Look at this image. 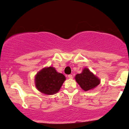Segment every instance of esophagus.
Returning a JSON list of instances; mask_svg holds the SVG:
<instances>
[{"mask_svg": "<svg viewBox=\"0 0 129 129\" xmlns=\"http://www.w3.org/2000/svg\"><path fill=\"white\" fill-rule=\"evenodd\" d=\"M68 78H70V79H72V78H73V76H72V75H68Z\"/></svg>", "mask_w": 129, "mask_h": 129, "instance_id": "esophagus-1", "label": "esophagus"}]
</instances>
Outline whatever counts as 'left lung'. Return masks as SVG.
Instances as JSON below:
<instances>
[{
  "instance_id": "left-lung-1",
  "label": "left lung",
  "mask_w": 129,
  "mask_h": 129,
  "mask_svg": "<svg viewBox=\"0 0 129 129\" xmlns=\"http://www.w3.org/2000/svg\"><path fill=\"white\" fill-rule=\"evenodd\" d=\"M75 79L84 91L93 89L100 83V79L94 76L87 68L84 69L81 73L77 74Z\"/></svg>"
}]
</instances>
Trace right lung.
<instances>
[{
    "label": "right lung",
    "instance_id": "right-lung-1",
    "mask_svg": "<svg viewBox=\"0 0 129 129\" xmlns=\"http://www.w3.org/2000/svg\"><path fill=\"white\" fill-rule=\"evenodd\" d=\"M66 80L62 73L56 72L52 67L45 68L37 73L35 78L36 88L46 94H53L58 92Z\"/></svg>",
    "mask_w": 129,
    "mask_h": 129
}]
</instances>
